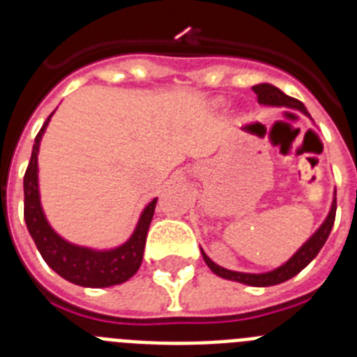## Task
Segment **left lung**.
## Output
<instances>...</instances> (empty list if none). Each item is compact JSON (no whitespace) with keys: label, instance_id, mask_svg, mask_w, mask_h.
Masks as SVG:
<instances>
[{"label":"left lung","instance_id":"8db88e82","mask_svg":"<svg viewBox=\"0 0 357 357\" xmlns=\"http://www.w3.org/2000/svg\"><path fill=\"white\" fill-rule=\"evenodd\" d=\"M252 91H254L255 96H257V102L263 103V105L289 107V109H298L302 110L304 114H307V110H305L304 103H302L301 100L288 96V94H284L280 89H277L275 85L259 84V85H254ZM334 218H336V198H334L333 206H331L329 216L326 218V222L321 223L320 229H318L317 232H314V234L311 236V238H309L301 248H298V252L293 255L288 263H284L282 266L273 270V272H268V273L232 272V270H225V268L218 266L216 263H213L204 250H202V255H204V261L207 263V266H209L216 275L223 277V279L238 280V282H243V284L257 286V288L280 284V282H284V280L295 277L296 273L301 272V270H304V268L307 266L314 257H317V254L321 250V247H324V243H326L327 238H329L331 229H333L334 225Z\"/></svg>","mask_w":357,"mask_h":357}]
</instances>
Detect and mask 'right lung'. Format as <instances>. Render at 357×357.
I'll return each mask as SVG.
<instances>
[{
  "label": "right lung",
  "mask_w": 357,
  "mask_h": 357,
  "mask_svg": "<svg viewBox=\"0 0 357 357\" xmlns=\"http://www.w3.org/2000/svg\"><path fill=\"white\" fill-rule=\"evenodd\" d=\"M50 118L52 114L37 134L36 144L31 148L30 162L24 173V222L28 232L48 266L73 284L85 286V288H107V286L121 284L139 270L144 245H146L148 227L153 218L157 198L151 200L143 211L132 238L125 245L112 250L96 252L91 248L77 247L64 241L61 236H56L40 209L39 188H37V153H39L40 137Z\"/></svg>",
  "instance_id": "obj_1"
}]
</instances>
